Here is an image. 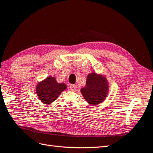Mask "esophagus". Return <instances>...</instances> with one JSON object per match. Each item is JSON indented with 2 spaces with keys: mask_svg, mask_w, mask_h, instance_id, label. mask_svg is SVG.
Here are the masks:
<instances>
[{
  "mask_svg": "<svg viewBox=\"0 0 153 153\" xmlns=\"http://www.w3.org/2000/svg\"><path fill=\"white\" fill-rule=\"evenodd\" d=\"M76 88H77V85H74V84H72V85H70V88L71 91H75Z\"/></svg>",
  "mask_w": 153,
  "mask_h": 153,
  "instance_id": "obj_1",
  "label": "esophagus"
}]
</instances>
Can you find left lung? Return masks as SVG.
<instances>
[{
  "mask_svg": "<svg viewBox=\"0 0 153 153\" xmlns=\"http://www.w3.org/2000/svg\"><path fill=\"white\" fill-rule=\"evenodd\" d=\"M86 101L92 105L101 103L108 94L106 80L96 73L89 74L87 77L86 86L81 89Z\"/></svg>",
  "mask_w": 153,
  "mask_h": 153,
  "instance_id": "left-lung-1",
  "label": "left lung"
}]
</instances>
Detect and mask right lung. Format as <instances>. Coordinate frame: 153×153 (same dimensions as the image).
Listing matches in <instances>:
<instances>
[{
  "instance_id": "right-lung-1",
  "label": "right lung",
  "mask_w": 153,
  "mask_h": 153,
  "mask_svg": "<svg viewBox=\"0 0 153 153\" xmlns=\"http://www.w3.org/2000/svg\"><path fill=\"white\" fill-rule=\"evenodd\" d=\"M66 88L65 84L57 83L55 78L49 76L38 84L36 91L42 102L50 104L56 100L61 92Z\"/></svg>"
}]
</instances>
